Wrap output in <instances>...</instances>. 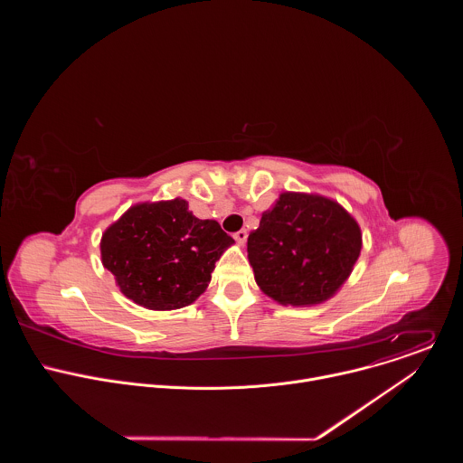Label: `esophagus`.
<instances>
[{
    "mask_svg": "<svg viewBox=\"0 0 463 463\" xmlns=\"http://www.w3.org/2000/svg\"><path fill=\"white\" fill-rule=\"evenodd\" d=\"M234 240H236L240 245H243V243H245V240H247V231H245V229H241V231L234 232Z\"/></svg>",
    "mask_w": 463,
    "mask_h": 463,
    "instance_id": "esophagus-1",
    "label": "esophagus"
}]
</instances>
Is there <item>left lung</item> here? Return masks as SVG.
<instances>
[{"label":"left lung","instance_id":"1","mask_svg":"<svg viewBox=\"0 0 463 463\" xmlns=\"http://www.w3.org/2000/svg\"><path fill=\"white\" fill-rule=\"evenodd\" d=\"M357 222L324 195L284 192L247 238L260 289L284 306L332 298L361 254Z\"/></svg>","mask_w":463,"mask_h":463}]
</instances>
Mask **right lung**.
I'll return each mask as SVG.
<instances>
[{
    "label": "right lung",
    "mask_w": 463,
    "mask_h": 463,
    "mask_svg": "<svg viewBox=\"0 0 463 463\" xmlns=\"http://www.w3.org/2000/svg\"><path fill=\"white\" fill-rule=\"evenodd\" d=\"M234 240L200 220L181 197L128 209L100 240L102 263L120 291L148 309H177L200 297Z\"/></svg>",
    "instance_id": "1"
}]
</instances>
